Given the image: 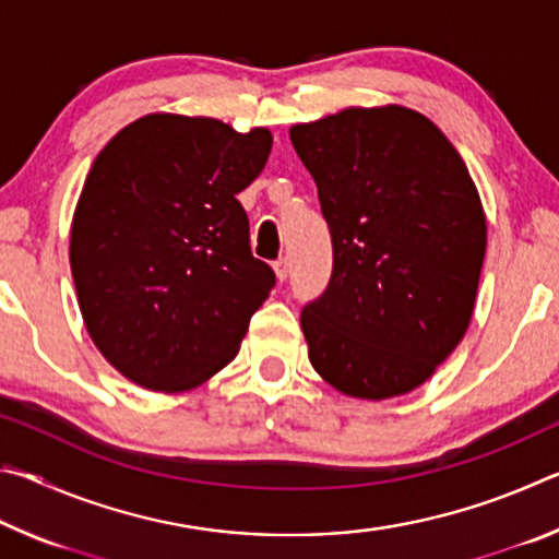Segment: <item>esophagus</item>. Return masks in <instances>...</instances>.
I'll use <instances>...</instances> for the list:
<instances>
[{
	"instance_id": "esophagus-1",
	"label": "esophagus",
	"mask_w": 559,
	"mask_h": 559,
	"mask_svg": "<svg viewBox=\"0 0 559 559\" xmlns=\"http://www.w3.org/2000/svg\"><path fill=\"white\" fill-rule=\"evenodd\" d=\"M273 271H276V278L283 283L288 278V273H290V261L283 257V259H278L276 263H273Z\"/></svg>"
}]
</instances>
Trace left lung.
Here are the masks:
<instances>
[{"label":"left lung","mask_w":559,"mask_h":559,"mask_svg":"<svg viewBox=\"0 0 559 559\" xmlns=\"http://www.w3.org/2000/svg\"><path fill=\"white\" fill-rule=\"evenodd\" d=\"M333 236V276L300 328L316 372L355 400L416 390L466 335L486 214L456 147L404 106L290 128Z\"/></svg>","instance_id":"obj_1"}]
</instances>
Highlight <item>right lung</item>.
<instances>
[{
	"instance_id": "obj_1",
	"label": "right lung",
	"mask_w": 559,
	"mask_h": 559,
	"mask_svg": "<svg viewBox=\"0 0 559 559\" xmlns=\"http://www.w3.org/2000/svg\"><path fill=\"white\" fill-rule=\"evenodd\" d=\"M271 130L150 112L100 150L71 224V273L100 355L145 390L185 392L239 353L276 286L236 194Z\"/></svg>"
}]
</instances>
